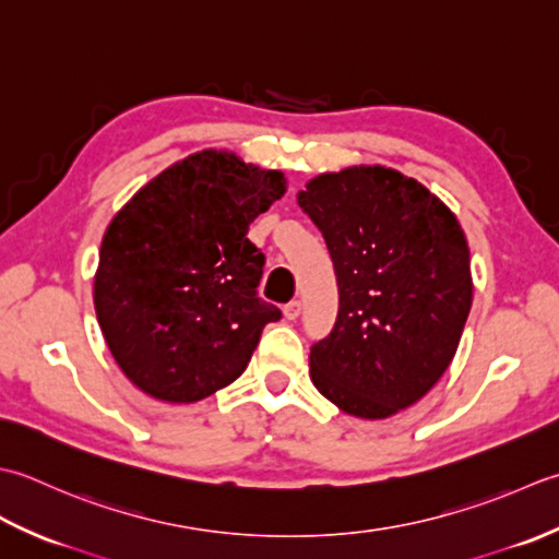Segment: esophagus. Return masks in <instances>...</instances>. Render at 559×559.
<instances>
[{"mask_svg":"<svg viewBox=\"0 0 559 559\" xmlns=\"http://www.w3.org/2000/svg\"><path fill=\"white\" fill-rule=\"evenodd\" d=\"M299 316H301V301L294 299L284 306V318H287V321H296Z\"/></svg>","mask_w":559,"mask_h":559,"instance_id":"obj_1","label":"esophagus"}]
</instances>
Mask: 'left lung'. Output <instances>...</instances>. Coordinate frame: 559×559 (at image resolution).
<instances>
[{"label": "left lung", "instance_id": "1", "mask_svg": "<svg viewBox=\"0 0 559 559\" xmlns=\"http://www.w3.org/2000/svg\"><path fill=\"white\" fill-rule=\"evenodd\" d=\"M296 200L325 238L340 292L335 328L311 347V381L347 415L401 413L449 369L468 321L461 224L435 192L385 166L321 174Z\"/></svg>", "mask_w": 559, "mask_h": 559}]
</instances>
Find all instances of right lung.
<instances>
[{"mask_svg":"<svg viewBox=\"0 0 559 559\" xmlns=\"http://www.w3.org/2000/svg\"><path fill=\"white\" fill-rule=\"evenodd\" d=\"M287 192L282 170L202 150L112 216L94 306L112 359L146 395L198 403L248 367L277 306L258 296L265 255L248 226Z\"/></svg>","mask_w":559,"mask_h":559,"instance_id":"1","label":"right lung"}]
</instances>
